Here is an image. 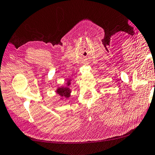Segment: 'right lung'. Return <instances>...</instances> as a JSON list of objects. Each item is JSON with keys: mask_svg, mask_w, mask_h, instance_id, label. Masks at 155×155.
I'll return each instance as SVG.
<instances>
[{"mask_svg": "<svg viewBox=\"0 0 155 155\" xmlns=\"http://www.w3.org/2000/svg\"><path fill=\"white\" fill-rule=\"evenodd\" d=\"M71 80H67L66 82V86H62L60 87H58V88L56 89V92H57V94L61 96V99L62 98H68L70 97L71 94V89H70V85H71Z\"/></svg>", "mask_w": 155, "mask_h": 155, "instance_id": "1", "label": "right lung"}]
</instances>
